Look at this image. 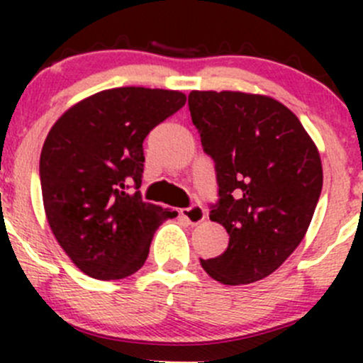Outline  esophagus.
I'll use <instances>...</instances> for the list:
<instances>
[{"mask_svg": "<svg viewBox=\"0 0 363 363\" xmlns=\"http://www.w3.org/2000/svg\"><path fill=\"white\" fill-rule=\"evenodd\" d=\"M181 216L189 223V225H200L207 218V212L202 205H191V207H186L181 211Z\"/></svg>", "mask_w": 363, "mask_h": 363, "instance_id": "1", "label": "esophagus"}]
</instances>
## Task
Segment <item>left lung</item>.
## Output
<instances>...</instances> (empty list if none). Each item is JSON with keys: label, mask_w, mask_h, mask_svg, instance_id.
I'll return each instance as SVG.
<instances>
[{"label": "left lung", "mask_w": 363, "mask_h": 363, "mask_svg": "<svg viewBox=\"0 0 363 363\" xmlns=\"http://www.w3.org/2000/svg\"><path fill=\"white\" fill-rule=\"evenodd\" d=\"M188 105L218 179L208 218L230 235L223 255L200 263L223 284L255 283L302 242L323 186L320 152L298 117L274 98L191 91Z\"/></svg>", "instance_id": "obj_1"}]
</instances>
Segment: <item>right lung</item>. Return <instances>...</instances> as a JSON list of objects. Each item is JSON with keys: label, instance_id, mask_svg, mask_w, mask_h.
Here are the masks:
<instances>
[{"label": "right lung", "instance_id": "right-lung-1", "mask_svg": "<svg viewBox=\"0 0 363 363\" xmlns=\"http://www.w3.org/2000/svg\"><path fill=\"white\" fill-rule=\"evenodd\" d=\"M184 104L179 91L116 87L79 101L50 128L40 156L47 221L89 277L137 272L158 226L177 216L142 202L138 188L145 137Z\"/></svg>", "mask_w": 363, "mask_h": 363}]
</instances>
